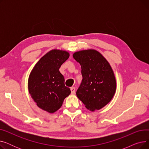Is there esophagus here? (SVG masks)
<instances>
[{
	"label": "esophagus",
	"instance_id": "esophagus-1",
	"mask_svg": "<svg viewBox=\"0 0 149 149\" xmlns=\"http://www.w3.org/2000/svg\"><path fill=\"white\" fill-rule=\"evenodd\" d=\"M70 91H71V94H74L75 92V87H72L70 88Z\"/></svg>",
	"mask_w": 149,
	"mask_h": 149
}]
</instances>
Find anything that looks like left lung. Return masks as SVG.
<instances>
[{
  "mask_svg": "<svg viewBox=\"0 0 149 149\" xmlns=\"http://www.w3.org/2000/svg\"><path fill=\"white\" fill-rule=\"evenodd\" d=\"M73 57L80 64L83 77L77 97L88 110H100L110 102L116 91V79L110 64L94 49L76 52Z\"/></svg>",
  "mask_w": 149,
  "mask_h": 149,
  "instance_id": "8db88e82",
  "label": "left lung"
}]
</instances>
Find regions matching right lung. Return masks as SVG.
<instances>
[{
  "instance_id": "1",
  "label": "right lung",
  "mask_w": 149,
  "mask_h": 149,
  "mask_svg": "<svg viewBox=\"0 0 149 149\" xmlns=\"http://www.w3.org/2000/svg\"><path fill=\"white\" fill-rule=\"evenodd\" d=\"M69 57L66 51L52 49L39 60L29 76L28 87L31 97L39 108L49 113L58 110L70 93L59 71Z\"/></svg>"
}]
</instances>
